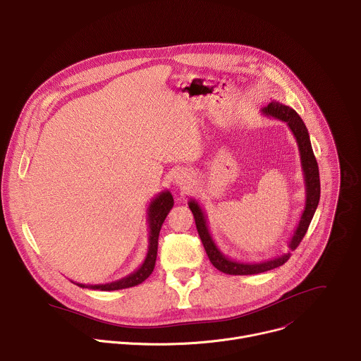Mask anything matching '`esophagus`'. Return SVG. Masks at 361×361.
Listing matches in <instances>:
<instances>
[{
    "instance_id": "esophagus-1",
    "label": "esophagus",
    "mask_w": 361,
    "mask_h": 361,
    "mask_svg": "<svg viewBox=\"0 0 361 361\" xmlns=\"http://www.w3.org/2000/svg\"><path fill=\"white\" fill-rule=\"evenodd\" d=\"M176 183H177V184H180V185H184V184L187 183V180H185V176H183V174L177 176V177H176Z\"/></svg>"
}]
</instances>
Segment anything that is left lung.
<instances>
[{"instance_id": "obj_1", "label": "left lung", "mask_w": 361, "mask_h": 361, "mask_svg": "<svg viewBox=\"0 0 361 361\" xmlns=\"http://www.w3.org/2000/svg\"><path fill=\"white\" fill-rule=\"evenodd\" d=\"M265 115L272 116L275 119H279L282 122H286L289 129L292 130V134L297 140L300 155H301V166L304 171V181H305V207L301 214V219L298 221L297 228L293 231V235L290 240L288 242L289 252L282 253L274 259L264 260V262H252V264H247V262H238L233 259H228L224 256L220 249L216 246L210 232H209V226H207V217L200 207V204L195 200L188 202V207L194 216L195 226H197V232L199 236L203 242V246L206 249V253L213 264L216 269H219L223 274L228 275H255V274H262L271 269H275L281 265H283L285 262L290 257V250H295L304 239L308 226L314 217V213L317 210L318 202H319V171H318V164L311 147L310 141V134L308 129L301 119V116L295 112L292 108L282 105L281 102L272 101L268 106L262 109Z\"/></svg>"}]
</instances>
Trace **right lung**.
Listing matches in <instances>:
<instances>
[{
    "mask_svg": "<svg viewBox=\"0 0 361 361\" xmlns=\"http://www.w3.org/2000/svg\"><path fill=\"white\" fill-rule=\"evenodd\" d=\"M174 206V199L169 190L161 191L157 197L152 199L149 207H148V228H149V238H148V252L145 256L144 264L130 275L118 279L115 282L109 283H99V285H83L76 283L80 288H89L96 290H116V289H125L142 283L154 271L155 259H157V250H158V236L161 226L166 220L167 214Z\"/></svg>",
    "mask_w": 361,
    "mask_h": 361,
    "instance_id": "obj_1",
    "label": "right lung"
}]
</instances>
